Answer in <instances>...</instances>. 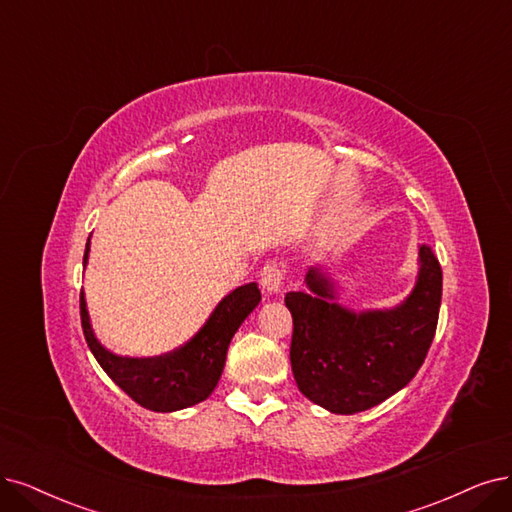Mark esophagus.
<instances>
[{
    "label": "esophagus",
    "instance_id": "obj_1",
    "mask_svg": "<svg viewBox=\"0 0 512 512\" xmlns=\"http://www.w3.org/2000/svg\"><path fill=\"white\" fill-rule=\"evenodd\" d=\"M282 280H285V270H282V266L276 261L266 263V266H263L259 272L261 287L268 293H278L282 287Z\"/></svg>",
    "mask_w": 512,
    "mask_h": 512
}]
</instances>
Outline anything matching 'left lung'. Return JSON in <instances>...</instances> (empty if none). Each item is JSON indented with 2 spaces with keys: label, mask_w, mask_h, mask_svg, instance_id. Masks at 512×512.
Masks as SVG:
<instances>
[{
  "label": "left lung",
  "mask_w": 512,
  "mask_h": 512,
  "mask_svg": "<svg viewBox=\"0 0 512 512\" xmlns=\"http://www.w3.org/2000/svg\"><path fill=\"white\" fill-rule=\"evenodd\" d=\"M308 293L291 291V367L301 394L331 413L371 409L405 388L422 367L437 331L443 272L420 246V272L409 297L390 310L354 312L337 304L335 282L320 268Z\"/></svg>",
  "instance_id": "obj_1"
}]
</instances>
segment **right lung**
Masks as SVG:
<instances>
[{"instance_id":"right-lung-1","label":"right lung","mask_w":512,"mask_h":512,"mask_svg":"<svg viewBox=\"0 0 512 512\" xmlns=\"http://www.w3.org/2000/svg\"><path fill=\"white\" fill-rule=\"evenodd\" d=\"M88 251L90 238L86 242L84 266ZM259 301L261 293L255 282L234 289L219 301L202 329L187 344L151 358L118 356L101 346L90 325L84 291L80 295V316L86 344L111 380L141 407L170 413L208 399L223 373L227 346Z\"/></svg>"}]
</instances>
